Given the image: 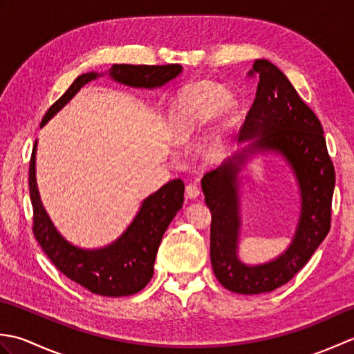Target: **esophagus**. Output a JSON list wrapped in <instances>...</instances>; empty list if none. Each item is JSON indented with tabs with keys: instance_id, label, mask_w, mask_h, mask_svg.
I'll return each instance as SVG.
<instances>
[{
	"instance_id": "obj_1",
	"label": "esophagus",
	"mask_w": 354,
	"mask_h": 354,
	"mask_svg": "<svg viewBox=\"0 0 354 354\" xmlns=\"http://www.w3.org/2000/svg\"><path fill=\"white\" fill-rule=\"evenodd\" d=\"M185 193H187V198L189 199H196L199 196V187L196 184H189L185 187Z\"/></svg>"
}]
</instances>
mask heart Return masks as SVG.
Returning a JSON list of instances; mask_svg holds the SVG:
<instances>
[{"mask_svg": "<svg viewBox=\"0 0 354 354\" xmlns=\"http://www.w3.org/2000/svg\"><path fill=\"white\" fill-rule=\"evenodd\" d=\"M237 111V102L219 85L199 82L185 86L173 99L170 106L169 138L175 146H185L205 129L214 115L219 117L222 135Z\"/></svg>", "mask_w": 354, "mask_h": 354, "instance_id": "1", "label": "heart"}]
</instances>
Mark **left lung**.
<instances>
[{"label": "left lung", "instance_id": "obj_1", "mask_svg": "<svg viewBox=\"0 0 354 354\" xmlns=\"http://www.w3.org/2000/svg\"><path fill=\"white\" fill-rule=\"evenodd\" d=\"M250 74H259L252 108L240 129L237 149L201 181L212 212L209 257L214 275L225 289L243 295L272 292L292 280L330 230L335 169L327 153L324 131L281 70L257 59ZM280 154L299 185L300 217L290 246L275 259L248 266L238 257L239 171L255 154Z\"/></svg>", "mask_w": 354, "mask_h": 354}]
</instances>
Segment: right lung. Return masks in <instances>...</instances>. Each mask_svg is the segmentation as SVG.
<instances>
[{"label":"right lung","mask_w":354,"mask_h":354,"mask_svg":"<svg viewBox=\"0 0 354 354\" xmlns=\"http://www.w3.org/2000/svg\"><path fill=\"white\" fill-rule=\"evenodd\" d=\"M183 66L171 65H124L114 64L106 73H84L73 82L65 94L44 115L41 127L76 95L88 82L103 74L120 85L140 89H158L176 79ZM36 149L30 158L28 185L33 205V234L44 252L64 275L103 297H127L140 292L153 275L158 248L165 230L183 208L184 183L181 179L162 185L141 202L138 213L114 242L102 248H80L68 242L44 208L36 183Z\"/></svg>","instance_id":"add662e5"}]
</instances>
